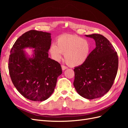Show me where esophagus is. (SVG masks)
<instances>
[{
  "mask_svg": "<svg viewBox=\"0 0 128 128\" xmlns=\"http://www.w3.org/2000/svg\"><path fill=\"white\" fill-rule=\"evenodd\" d=\"M61 67H62V70H64L65 69H66L68 68L67 67L65 66H64V65H62L61 66Z\"/></svg>",
  "mask_w": 128,
  "mask_h": 128,
  "instance_id": "esophagus-1",
  "label": "esophagus"
}]
</instances>
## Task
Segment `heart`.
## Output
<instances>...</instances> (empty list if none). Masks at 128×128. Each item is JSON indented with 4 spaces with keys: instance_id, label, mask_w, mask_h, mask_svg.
<instances>
[{
    "instance_id": "obj_1",
    "label": "heart",
    "mask_w": 128,
    "mask_h": 128,
    "mask_svg": "<svg viewBox=\"0 0 128 128\" xmlns=\"http://www.w3.org/2000/svg\"><path fill=\"white\" fill-rule=\"evenodd\" d=\"M91 50L88 40L75 34H64L57 38L56 45L52 44L50 46V53L56 61L60 60L64 54L68 65L77 67L88 60Z\"/></svg>"
}]
</instances>
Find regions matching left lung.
<instances>
[{
    "mask_svg": "<svg viewBox=\"0 0 128 128\" xmlns=\"http://www.w3.org/2000/svg\"><path fill=\"white\" fill-rule=\"evenodd\" d=\"M86 36L95 40L96 47L86 62L74 69L73 84L80 96L94 99L104 96L113 86L118 69V56L110 42L102 35Z\"/></svg>",
    "mask_w": 128,
    "mask_h": 128,
    "instance_id": "8db88e82",
    "label": "left lung"
}]
</instances>
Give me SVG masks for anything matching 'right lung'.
<instances>
[{"instance_id":"1","label":"right lung","mask_w":128,"mask_h":128,"mask_svg":"<svg viewBox=\"0 0 128 128\" xmlns=\"http://www.w3.org/2000/svg\"><path fill=\"white\" fill-rule=\"evenodd\" d=\"M51 35L49 32L30 30L18 38L10 52L11 80L17 90L32 101L48 99L62 72L60 64L48 57ZM27 48L34 49L30 56L24 50Z\"/></svg>"}]
</instances>
